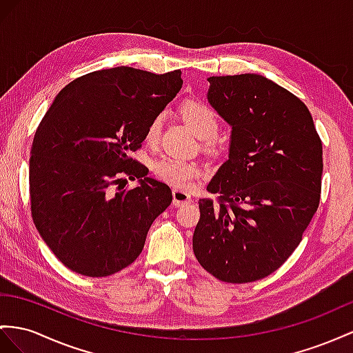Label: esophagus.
Here are the masks:
<instances>
[{"mask_svg":"<svg viewBox=\"0 0 353 353\" xmlns=\"http://www.w3.org/2000/svg\"><path fill=\"white\" fill-rule=\"evenodd\" d=\"M192 203V198L189 194L180 191V189H174L173 191V205L176 207H180V205H185V204H189Z\"/></svg>","mask_w":353,"mask_h":353,"instance_id":"1","label":"esophagus"}]
</instances>
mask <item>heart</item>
<instances>
[{
	"instance_id": "b5f03b06",
	"label": "heart",
	"mask_w": 353,
	"mask_h": 353,
	"mask_svg": "<svg viewBox=\"0 0 353 353\" xmlns=\"http://www.w3.org/2000/svg\"><path fill=\"white\" fill-rule=\"evenodd\" d=\"M182 114L186 122L191 125L194 132L201 140H213L221 130L218 114H216L213 108L203 103H186L182 107ZM164 121L165 113H158L157 116H153V119L150 121L146 131V140L149 143H155L159 139ZM152 170L153 174H155L161 182H164L170 186H174L177 189H183V191L194 188L203 176V168L201 165H198L196 162H189L174 157H164L158 159L155 164H153Z\"/></svg>"
}]
</instances>
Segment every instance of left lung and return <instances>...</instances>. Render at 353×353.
Segmentation results:
<instances>
[{
    "mask_svg": "<svg viewBox=\"0 0 353 353\" xmlns=\"http://www.w3.org/2000/svg\"><path fill=\"white\" fill-rule=\"evenodd\" d=\"M207 99L231 125L230 155L207 186L192 237L212 276L248 283L300 245L321 200L322 141L309 108L259 74L213 76Z\"/></svg>",
    "mask_w": 353,
    "mask_h": 353,
    "instance_id": "obj_1",
    "label": "left lung"
}]
</instances>
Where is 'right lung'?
<instances>
[{
  "label": "right lung",
  "instance_id": "add662e5",
  "mask_svg": "<svg viewBox=\"0 0 353 353\" xmlns=\"http://www.w3.org/2000/svg\"><path fill=\"white\" fill-rule=\"evenodd\" d=\"M182 85L180 70H99L68 83L44 114L30 158L31 213L67 268L105 277L141 254L173 195L130 155ZM126 175L139 179L130 192L120 186Z\"/></svg>",
  "mask_w": 353,
  "mask_h": 353
}]
</instances>
